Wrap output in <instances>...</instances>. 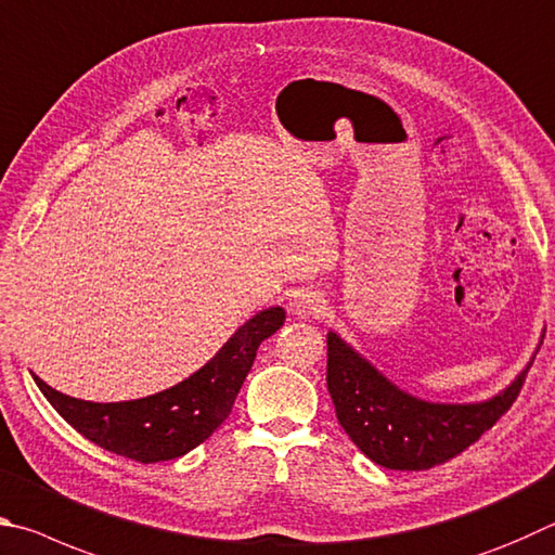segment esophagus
<instances>
[{
	"mask_svg": "<svg viewBox=\"0 0 555 555\" xmlns=\"http://www.w3.org/2000/svg\"><path fill=\"white\" fill-rule=\"evenodd\" d=\"M324 297L317 293V289H299V293L293 295L289 299V312L299 319H312L324 312Z\"/></svg>",
	"mask_w": 555,
	"mask_h": 555,
	"instance_id": "34e87169",
	"label": "esophagus"
}]
</instances>
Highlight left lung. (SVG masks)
<instances>
[{
    "label": "left lung",
    "instance_id": "8db88e82",
    "mask_svg": "<svg viewBox=\"0 0 555 555\" xmlns=\"http://www.w3.org/2000/svg\"><path fill=\"white\" fill-rule=\"evenodd\" d=\"M326 344V385L338 424L367 459L390 470H429L468 449L514 404L533 363L490 400L429 402L387 380L336 332Z\"/></svg>",
    "mask_w": 555,
    "mask_h": 555
}]
</instances>
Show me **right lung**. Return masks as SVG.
Masks as SVG:
<instances>
[{
  "instance_id": "obj_1",
  "label": "right lung",
  "mask_w": 555,
  "mask_h": 555,
  "mask_svg": "<svg viewBox=\"0 0 555 555\" xmlns=\"http://www.w3.org/2000/svg\"><path fill=\"white\" fill-rule=\"evenodd\" d=\"M285 324L283 307H268L238 326L211 361L170 390L129 402H87L53 390L34 375L53 410L85 439L139 463L172 461L197 449L231 414L258 346Z\"/></svg>"
}]
</instances>
